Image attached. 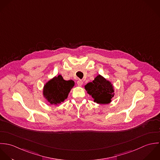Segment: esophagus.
I'll return each instance as SVG.
<instances>
[{
	"instance_id": "1",
	"label": "esophagus",
	"mask_w": 160,
	"mask_h": 160,
	"mask_svg": "<svg viewBox=\"0 0 160 160\" xmlns=\"http://www.w3.org/2000/svg\"><path fill=\"white\" fill-rule=\"evenodd\" d=\"M77 84L79 87H81L82 85H83V81L81 80H79L77 81Z\"/></svg>"
}]
</instances>
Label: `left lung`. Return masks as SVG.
<instances>
[{"mask_svg":"<svg viewBox=\"0 0 160 160\" xmlns=\"http://www.w3.org/2000/svg\"><path fill=\"white\" fill-rule=\"evenodd\" d=\"M85 89L94 99V102L101 104L111 102L114 95L112 84L100 75H97L92 82L87 83Z\"/></svg>","mask_w":160,"mask_h":160,"instance_id":"1","label":"left lung"}]
</instances>
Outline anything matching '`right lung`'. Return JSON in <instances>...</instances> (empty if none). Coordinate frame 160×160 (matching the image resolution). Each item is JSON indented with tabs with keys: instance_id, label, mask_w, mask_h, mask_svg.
Wrapping results in <instances>:
<instances>
[{
	"instance_id": "add662e5",
	"label": "right lung",
	"mask_w": 160,
	"mask_h": 160,
	"mask_svg": "<svg viewBox=\"0 0 160 160\" xmlns=\"http://www.w3.org/2000/svg\"><path fill=\"white\" fill-rule=\"evenodd\" d=\"M74 85L73 80H65L62 75H59L44 85L43 96L51 104L58 105L67 98Z\"/></svg>"
}]
</instances>
